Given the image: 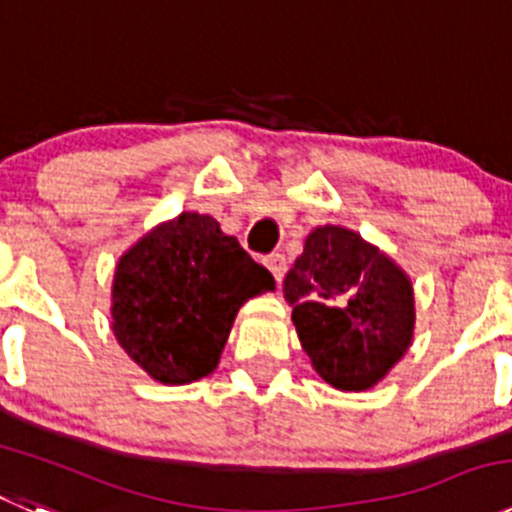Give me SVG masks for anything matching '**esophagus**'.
Segmentation results:
<instances>
[{"mask_svg":"<svg viewBox=\"0 0 512 512\" xmlns=\"http://www.w3.org/2000/svg\"><path fill=\"white\" fill-rule=\"evenodd\" d=\"M264 266L271 271L276 281H281L286 276V256L284 253H269L264 259Z\"/></svg>","mask_w":512,"mask_h":512,"instance_id":"1","label":"esophagus"}]
</instances>
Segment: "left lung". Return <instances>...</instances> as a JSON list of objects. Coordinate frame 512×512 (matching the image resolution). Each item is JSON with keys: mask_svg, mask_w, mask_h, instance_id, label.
Masks as SVG:
<instances>
[{"mask_svg": "<svg viewBox=\"0 0 512 512\" xmlns=\"http://www.w3.org/2000/svg\"><path fill=\"white\" fill-rule=\"evenodd\" d=\"M284 296L314 369L344 392L374 387L412 342L410 279L347 228L309 233L284 279Z\"/></svg>", "mask_w": 512, "mask_h": 512, "instance_id": "8db88e82", "label": "left lung"}]
</instances>
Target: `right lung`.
Instances as JSON below:
<instances>
[{
  "label": "right lung",
  "mask_w": 512,
  "mask_h": 512,
  "mask_svg": "<svg viewBox=\"0 0 512 512\" xmlns=\"http://www.w3.org/2000/svg\"><path fill=\"white\" fill-rule=\"evenodd\" d=\"M274 276L198 213H180L135 243L115 269L113 332L130 359L163 384L216 369L246 299Z\"/></svg>",
  "instance_id": "1"
}]
</instances>
